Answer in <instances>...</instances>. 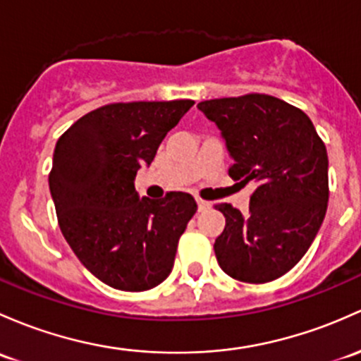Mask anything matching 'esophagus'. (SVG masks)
Returning a JSON list of instances; mask_svg holds the SVG:
<instances>
[{
	"label": "esophagus",
	"mask_w": 361,
	"mask_h": 361,
	"mask_svg": "<svg viewBox=\"0 0 361 361\" xmlns=\"http://www.w3.org/2000/svg\"><path fill=\"white\" fill-rule=\"evenodd\" d=\"M197 206H199V211H206L211 207V202H207L204 199H197Z\"/></svg>",
	"instance_id": "obj_1"
}]
</instances>
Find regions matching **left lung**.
Returning a JSON list of instances; mask_svg holds the SVG:
<instances>
[{
    "mask_svg": "<svg viewBox=\"0 0 361 361\" xmlns=\"http://www.w3.org/2000/svg\"><path fill=\"white\" fill-rule=\"evenodd\" d=\"M226 142L233 180H254L249 212L216 204L226 219L214 252L221 270L267 283L299 263L317 237L329 202L325 143L301 109L263 93L200 102Z\"/></svg>",
    "mask_w": 361,
    "mask_h": 361,
    "instance_id": "8db88e82",
    "label": "left lung"
}]
</instances>
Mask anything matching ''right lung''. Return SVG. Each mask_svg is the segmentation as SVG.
<instances>
[{"instance_id":"1","label":"right lung","mask_w":361,"mask_h":361,"mask_svg":"<svg viewBox=\"0 0 361 361\" xmlns=\"http://www.w3.org/2000/svg\"><path fill=\"white\" fill-rule=\"evenodd\" d=\"M192 105L109 104L75 121L56 142L48 181L60 230L79 261L114 289H154L173 270L195 199L185 192L140 199L135 178Z\"/></svg>"}]
</instances>
